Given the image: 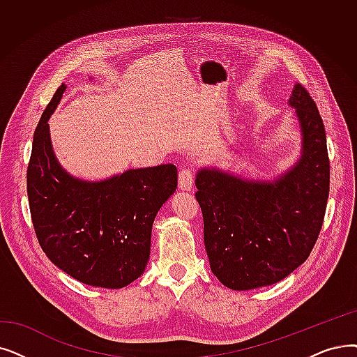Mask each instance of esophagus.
<instances>
[{
    "mask_svg": "<svg viewBox=\"0 0 357 357\" xmlns=\"http://www.w3.org/2000/svg\"><path fill=\"white\" fill-rule=\"evenodd\" d=\"M179 188L183 191H190L194 187V172L190 167H183L179 170Z\"/></svg>",
    "mask_w": 357,
    "mask_h": 357,
    "instance_id": "esophagus-1",
    "label": "esophagus"
}]
</instances>
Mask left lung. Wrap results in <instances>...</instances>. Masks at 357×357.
<instances>
[{
    "label": "left lung",
    "instance_id": "obj_1",
    "mask_svg": "<svg viewBox=\"0 0 357 357\" xmlns=\"http://www.w3.org/2000/svg\"><path fill=\"white\" fill-rule=\"evenodd\" d=\"M287 105L296 114L302 147L286 172L268 181L201 167L195 176L210 268L231 290L282 282L311 254L324 222L330 192L324 122L301 84Z\"/></svg>",
    "mask_w": 357,
    "mask_h": 357
}]
</instances>
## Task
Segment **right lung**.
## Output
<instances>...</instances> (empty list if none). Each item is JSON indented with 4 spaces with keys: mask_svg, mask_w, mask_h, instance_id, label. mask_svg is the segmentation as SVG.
<instances>
[{
    "mask_svg": "<svg viewBox=\"0 0 357 357\" xmlns=\"http://www.w3.org/2000/svg\"><path fill=\"white\" fill-rule=\"evenodd\" d=\"M67 86L61 84L38 123L27 166V197L38 241L54 264L84 284L121 289L149 262L151 227L178 185L175 165L128 169L84 181L59 165L50 118Z\"/></svg>",
    "mask_w": 357,
    "mask_h": 357,
    "instance_id": "add662e5",
    "label": "right lung"
}]
</instances>
